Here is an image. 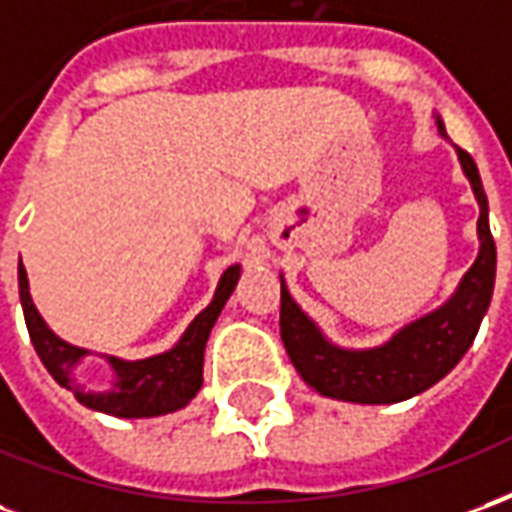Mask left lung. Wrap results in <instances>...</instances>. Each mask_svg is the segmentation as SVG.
Wrapping results in <instances>:
<instances>
[{"label": "left lung", "instance_id": "1", "mask_svg": "<svg viewBox=\"0 0 512 512\" xmlns=\"http://www.w3.org/2000/svg\"><path fill=\"white\" fill-rule=\"evenodd\" d=\"M436 123H439V134L447 136L444 123L441 120ZM458 161L480 205V219H477L480 252L472 268L463 274L458 290L439 310L403 326L400 332L392 334V340H386L378 348L351 351L323 337L315 321L293 301L282 279L279 334L293 367L315 392L345 403H367V406L400 403L439 384L474 343L494 293L496 246L488 227V197L477 164L461 147H458Z\"/></svg>", "mask_w": 512, "mask_h": 512}]
</instances>
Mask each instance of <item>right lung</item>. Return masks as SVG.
I'll return each mask as SVG.
<instances>
[{
	"mask_svg": "<svg viewBox=\"0 0 512 512\" xmlns=\"http://www.w3.org/2000/svg\"><path fill=\"white\" fill-rule=\"evenodd\" d=\"M238 277H241V266H230L224 271L211 304L189 323L183 337L164 354L136 359V362L106 356V362L115 373V381H112L109 392H87L73 378L76 365L90 351L65 343L46 326V321L40 318L38 307H35V301L29 296V279L24 266H18V293H21V307H24V321H27L32 345L38 351L40 362L54 376V381L65 386V389H71L76 400L82 406L93 408V411H104V414H112V417L139 419L172 414L178 408L189 406L191 397L200 392L205 343L211 337V329L216 318H219V312H222L230 293L238 285Z\"/></svg>",
	"mask_w": 512,
	"mask_h": 512,
	"instance_id": "right-lung-1",
	"label": "right lung"
}]
</instances>
